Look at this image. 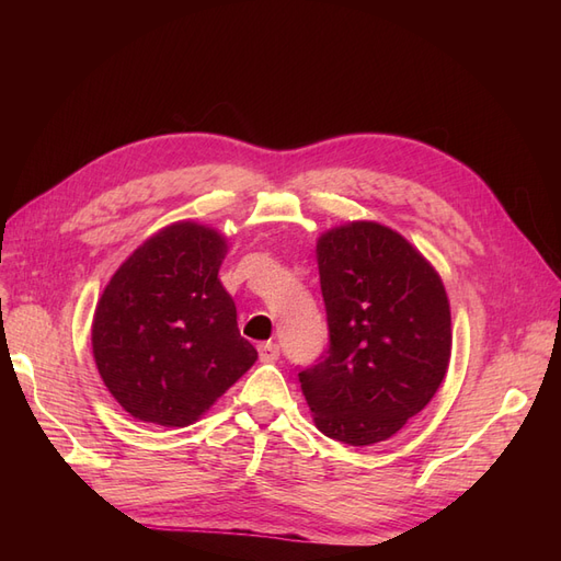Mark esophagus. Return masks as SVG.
<instances>
[{"instance_id": "esophagus-1", "label": "esophagus", "mask_w": 561, "mask_h": 561, "mask_svg": "<svg viewBox=\"0 0 561 561\" xmlns=\"http://www.w3.org/2000/svg\"><path fill=\"white\" fill-rule=\"evenodd\" d=\"M257 351H260V358L264 363H274V360H278V355H280V346L276 342H262L257 346Z\"/></svg>"}]
</instances>
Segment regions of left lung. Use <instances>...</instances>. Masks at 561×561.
Listing matches in <instances>:
<instances>
[{
	"mask_svg": "<svg viewBox=\"0 0 561 561\" xmlns=\"http://www.w3.org/2000/svg\"><path fill=\"white\" fill-rule=\"evenodd\" d=\"M330 346L299 369L320 433L365 447L396 435L443 383L451 355L445 285L423 254L377 222H351L316 245Z\"/></svg>",
	"mask_w": 561,
	"mask_h": 561,
	"instance_id": "8db88e82",
	"label": "left lung"
}]
</instances>
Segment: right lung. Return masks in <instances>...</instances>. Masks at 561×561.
<instances>
[{"mask_svg": "<svg viewBox=\"0 0 561 561\" xmlns=\"http://www.w3.org/2000/svg\"><path fill=\"white\" fill-rule=\"evenodd\" d=\"M222 233L175 222L116 268L93 316V358L114 400L145 423L184 428L257 360L217 274Z\"/></svg>", "mask_w": 561, "mask_h": 561, "instance_id": "right-lung-1", "label": "right lung"}]
</instances>
